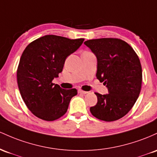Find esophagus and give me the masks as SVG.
<instances>
[{"mask_svg": "<svg viewBox=\"0 0 157 157\" xmlns=\"http://www.w3.org/2000/svg\"><path fill=\"white\" fill-rule=\"evenodd\" d=\"M78 93H82V94H87V91L82 90H78Z\"/></svg>", "mask_w": 157, "mask_h": 157, "instance_id": "34e87169", "label": "esophagus"}]
</instances>
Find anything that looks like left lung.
Masks as SVG:
<instances>
[{
  "mask_svg": "<svg viewBox=\"0 0 157 157\" xmlns=\"http://www.w3.org/2000/svg\"><path fill=\"white\" fill-rule=\"evenodd\" d=\"M84 44L96 56V78L108 90V94L96 93L98 101L90 108V113L102 121L118 120L131 110L140 96V59L131 46L118 38L88 40Z\"/></svg>",
  "mask_w": 157,
  "mask_h": 157,
  "instance_id": "left-lung-1",
  "label": "left lung"
}]
</instances>
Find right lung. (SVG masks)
Returning <instances> with one entry per match:
<instances>
[{
  "label": "right lung",
  "mask_w": 157,
  "mask_h": 157,
  "mask_svg": "<svg viewBox=\"0 0 157 157\" xmlns=\"http://www.w3.org/2000/svg\"><path fill=\"white\" fill-rule=\"evenodd\" d=\"M84 40L48 35L31 42L23 52L17 70V85L24 103L36 117L54 121L66 113L76 89H62L52 82L62 72L67 57Z\"/></svg>",
  "instance_id": "1"
}]
</instances>
